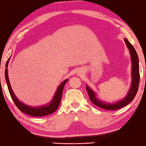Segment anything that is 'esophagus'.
Segmentation results:
<instances>
[{
  "label": "esophagus",
  "mask_w": 146,
  "mask_h": 146,
  "mask_svg": "<svg viewBox=\"0 0 146 146\" xmlns=\"http://www.w3.org/2000/svg\"><path fill=\"white\" fill-rule=\"evenodd\" d=\"M78 74H79V75L82 74V71H79V72H78Z\"/></svg>",
  "instance_id": "1"
}]
</instances>
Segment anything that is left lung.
Here are the masks:
<instances>
[{
    "mask_svg": "<svg viewBox=\"0 0 146 146\" xmlns=\"http://www.w3.org/2000/svg\"><path fill=\"white\" fill-rule=\"evenodd\" d=\"M124 41L128 47L129 51H130V58H131V64H132V70H131V76L132 81L131 84H130V89H129L128 93L122 100H119L113 103H109V102H104L100 100L98 97L95 91L91 89V88L86 85V88L88 92V95L90 101L93 102L95 105L98 106L100 108H104L106 110H115L120 109L123 108L125 106L128 104L130 102H131L133 99L135 98L136 95L137 90H138L139 84V58L137 56V53L135 51V48L129 42V41L126 38H124Z\"/></svg>",
    "mask_w": 146,
    "mask_h": 146,
    "instance_id": "obj_1",
    "label": "left lung"
}]
</instances>
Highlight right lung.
Instances as JSON below:
<instances>
[{"mask_svg":"<svg viewBox=\"0 0 146 146\" xmlns=\"http://www.w3.org/2000/svg\"><path fill=\"white\" fill-rule=\"evenodd\" d=\"M9 58L8 59L7 61V63H6V66H5L6 68H5V75L7 84L8 90H9L10 95H11L13 101H14L16 106L18 108V109L21 110V111L23 112V113L33 117H43V116H45V115H50V114L54 113V112L58 109V106H60V101H61L62 95L63 88L64 87L65 84L68 82V79L64 80L58 86L53 99H52L51 101L49 103H48L47 104L40 106H36V107L28 106L18 100L17 97L15 95L14 91H13L12 88H11V84H10L9 80V77H8V70H7Z\"/></svg>","mask_w":146,"mask_h":146,"instance_id":"1","label":"right lung"}]
</instances>
